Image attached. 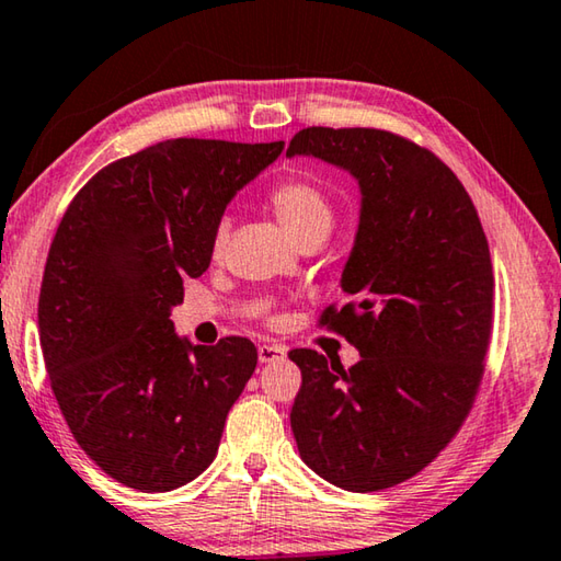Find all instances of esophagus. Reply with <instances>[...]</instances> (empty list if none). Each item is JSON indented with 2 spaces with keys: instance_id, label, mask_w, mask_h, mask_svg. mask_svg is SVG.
Returning a JSON list of instances; mask_svg holds the SVG:
<instances>
[{
  "instance_id": "obj_1",
  "label": "esophagus",
  "mask_w": 561,
  "mask_h": 561,
  "mask_svg": "<svg viewBox=\"0 0 561 561\" xmlns=\"http://www.w3.org/2000/svg\"><path fill=\"white\" fill-rule=\"evenodd\" d=\"M257 356H260V364H279V360L287 358V348L282 344H262L257 348Z\"/></svg>"
}]
</instances>
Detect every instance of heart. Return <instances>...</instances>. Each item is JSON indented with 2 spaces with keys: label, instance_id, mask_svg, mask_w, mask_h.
<instances>
[{
  "label": "heart",
  "instance_id": "1",
  "mask_svg": "<svg viewBox=\"0 0 561 561\" xmlns=\"http://www.w3.org/2000/svg\"><path fill=\"white\" fill-rule=\"evenodd\" d=\"M272 205L294 242H301L304 237L317 232H329L331 222H334V213H331L327 195L311 183H304V180L282 183L272 193ZM227 234H230V217H222L213 234V247L217 252L225 247Z\"/></svg>",
  "mask_w": 561,
  "mask_h": 561
}]
</instances>
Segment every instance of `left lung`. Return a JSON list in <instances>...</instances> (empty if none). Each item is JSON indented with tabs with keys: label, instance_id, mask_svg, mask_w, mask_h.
I'll return each instance as SVG.
<instances>
[{
	"label": "left lung",
	"instance_id": "1",
	"mask_svg": "<svg viewBox=\"0 0 561 561\" xmlns=\"http://www.w3.org/2000/svg\"><path fill=\"white\" fill-rule=\"evenodd\" d=\"M287 158H317L358 183V225L321 324L360 358L346 368L294 348L301 460L348 492L421 472L470 413L492 327V264L470 195L428 150L376 128H304Z\"/></svg>",
	"mask_w": 561,
	"mask_h": 561
}]
</instances>
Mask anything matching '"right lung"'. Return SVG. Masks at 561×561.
<instances>
[{"label":"right lung","mask_w":561,"mask_h":561,"mask_svg":"<svg viewBox=\"0 0 561 561\" xmlns=\"http://www.w3.org/2000/svg\"><path fill=\"white\" fill-rule=\"evenodd\" d=\"M277 144L175 138L116 160L73 197L39 294V341L81 450L123 485L168 492L215 460L225 417L257 366L250 339L180 336L183 282L213 260L227 205Z\"/></svg>","instance_id":"add662e5"}]
</instances>
